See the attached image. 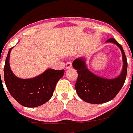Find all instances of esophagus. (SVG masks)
Returning a JSON list of instances; mask_svg holds the SVG:
<instances>
[{
  "label": "esophagus",
  "mask_w": 133,
  "mask_h": 133,
  "mask_svg": "<svg viewBox=\"0 0 133 133\" xmlns=\"http://www.w3.org/2000/svg\"><path fill=\"white\" fill-rule=\"evenodd\" d=\"M72 63L70 62V61L66 63V69L70 68H72Z\"/></svg>",
  "instance_id": "esophagus-1"
}]
</instances>
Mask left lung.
I'll return each instance as SVG.
<instances>
[{
	"instance_id": "left-lung-1",
	"label": "left lung",
	"mask_w": 133,
	"mask_h": 133,
	"mask_svg": "<svg viewBox=\"0 0 133 133\" xmlns=\"http://www.w3.org/2000/svg\"><path fill=\"white\" fill-rule=\"evenodd\" d=\"M106 42L117 45L122 53L124 66L118 77L108 79L95 76L87 68L83 58L76 59L72 63L78 74L75 85L77 94L82 100L88 103L102 104L110 101L118 94L126 79L128 61L122 46L114 38H109Z\"/></svg>"
}]
</instances>
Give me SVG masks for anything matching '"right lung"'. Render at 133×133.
<instances>
[{"mask_svg": "<svg viewBox=\"0 0 133 133\" xmlns=\"http://www.w3.org/2000/svg\"><path fill=\"white\" fill-rule=\"evenodd\" d=\"M12 49L8 51L4 68L5 84L9 94L25 107L35 108L43 104L52 96L57 81L63 76L65 70L49 68L32 79L16 77L9 66V55Z\"/></svg>", "mask_w": 133, "mask_h": 133, "instance_id": "obj_1", "label": "right lung"}]
</instances>
